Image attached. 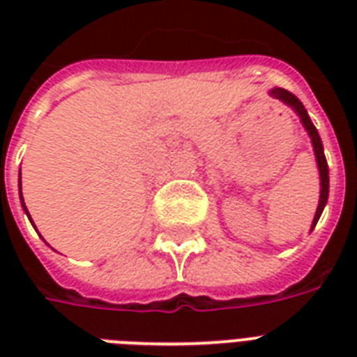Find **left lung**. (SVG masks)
<instances>
[{
    "mask_svg": "<svg viewBox=\"0 0 357 357\" xmlns=\"http://www.w3.org/2000/svg\"><path fill=\"white\" fill-rule=\"evenodd\" d=\"M271 94L274 98H278V100L285 102L287 105H291V107L298 113L300 120H302V123H304V128L307 129V133H310L311 137V142H313V150H315L317 162H319V172H321V200H319V207H317L315 218H313V224H311V229H313L317 226V222H319V218H321L322 209H324V206H326L328 187H330V179H328V162H326V157H324V150H322L321 137H319L317 128L313 126L310 116H307V111L304 109L302 102H300L298 98L294 96L293 92L285 91V89H274V91H271Z\"/></svg>",
    "mask_w": 357,
    "mask_h": 357,
    "instance_id": "8db88e82",
    "label": "left lung"
}]
</instances>
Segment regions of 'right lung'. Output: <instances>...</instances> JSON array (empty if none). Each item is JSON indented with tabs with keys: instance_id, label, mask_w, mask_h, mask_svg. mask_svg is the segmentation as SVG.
<instances>
[{
	"instance_id": "obj_1",
	"label": "right lung",
	"mask_w": 357,
	"mask_h": 357,
	"mask_svg": "<svg viewBox=\"0 0 357 357\" xmlns=\"http://www.w3.org/2000/svg\"><path fill=\"white\" fill-rule=\"evenodd\" d=\"M20 196H22V183H20ZM22 206H24L25 213H27V207H25V204H24V198H22Z\"/></svg>"
}]
</instances>
